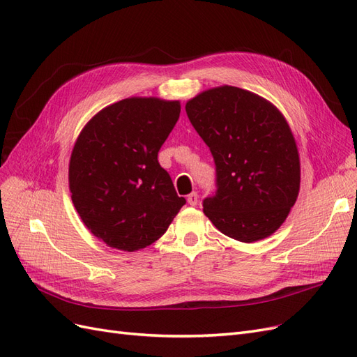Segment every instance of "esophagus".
<instances>
[{"label":"esophagus","instance_id":"obj_1","mask_svg":"<svg viewBox=\"0 0 357 357\" xmlns=\"http://www.w3.org/2000/svg\"><path fill=\"white\" fill-rule=\"evenodd\" d=\"M198 199H199V197H198L197 192H192L190 195L188 197V202H189V205H192V207H195V205L198 204Z\"/></svg>","mask_w":357,"mask_h":357}]
</instances>
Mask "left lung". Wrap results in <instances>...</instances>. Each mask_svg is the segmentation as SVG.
Instances as JSON below:
<instances>
[{
    "label": "left lung",
    "mask_w": 357,
    "mask_h": 357,
    "mask_svg": "<svg viewBox=\"0 0 357 357\" xmlns=\"http://www.w3.org/2000/svg\"><path fill=\"white\" fill-rule=\"evenodd\" d=\"M186 113L215 164L218 192L204 199V214L236 241L273 235L301 185L296 142L282 112L262 96L225 84L189 100Z\"/></svg>",
    "instance_id": "obj_1"
}]
</instances>
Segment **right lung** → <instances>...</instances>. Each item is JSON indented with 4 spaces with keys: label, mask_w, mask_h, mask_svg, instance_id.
I'll use <instances>...</instances> for the list:
<instances>
[{
    "label": "right lung",
    "mask_w": 357,
    "mask_h": 357,
    "mask_svg": "<svg viewBox=\"0 0 357 357\" xmlns=\"http://www.w3.org/2000/svg\"><path fill=\"white\" fill-rule=\"evenodd\" d=\"M180 116V101L132 96L96 113L75 139L68 185L82 222L123 252L159 240L186 199L158 152Z\"/></svg>",
    "instance_id": "obj_1"
}]
</instances>
